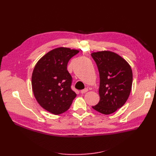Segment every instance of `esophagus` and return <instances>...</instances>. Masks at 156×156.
<instances>
[{"mask_svg": "<svg viewBox=\"0 0 156 156\" xmlns=\"http://www.w3.org/2000/svg\"><path fill=\"white\" fill-rule=\"evenodd\" d=\"M88 91V89L87 88H85V89H83V90H81L80 92H81V94H85V93L87 92Z\"/></svg>", "mask_w": 156, "mask_h": 156, "instance_id": "obj_1", "label": "esophagus"}]
</instances>
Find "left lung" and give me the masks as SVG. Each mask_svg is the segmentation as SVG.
<instances>
[{
	"label": "left lung",
	"mask_w": 156,
	"mask_h": 156,
	"mask_svg": "<svg viewBox=\"0 0 156 156\" xmlns=\"http://www.w3.org/2000/svg\"><path fill=\"white\" fill-rule=\"evenodd\" d=\"M91 55L100 76V101L92 108L103 114H112L128 99L133 81L132 68L125 59L113 52L99 51Z\"/></svg>",
	"instance_id": "8db88e82"
}]
</instances>
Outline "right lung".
Segmentation results:
<instances>
[{
    "label": "right lung",
    "mask_w": 156,
    "mask_h": 156,
    "mask_svg": "<svg viewBox=\"0 0 156 156\" xmlns=\"http://www.w3.org/2000/svg\"><path fill=\"white\" fill-rule=\"evenodd\" d=\"M78 52L66 47L54 48L40 58L33 71L31 86L37 101L55 115L66 111L76 96L71 88L72 77L67 65Z\"/></svg>",
    "instance_id": "obj_1"
}]
</instances>
